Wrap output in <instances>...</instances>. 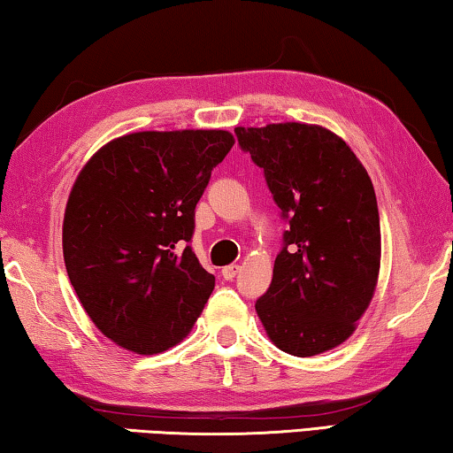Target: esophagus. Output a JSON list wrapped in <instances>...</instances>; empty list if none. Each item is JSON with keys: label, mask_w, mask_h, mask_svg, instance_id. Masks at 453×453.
Instances as JSON below:
<instances>
[{"label": "esophagus", "mask_w": 453, "mask_h": 453, "mask_svg": "<svg viewBox=\"0 0 453 453\" xmlns=\"http://www.w3.org/2000/svg\"><path fill=\"white\" fill-rule=\"evenodd\" d=\"M239 271H241L239 265H228L222 269V277H225L226 280H233L236 275H239Z\"/></svg>", "instance_id": "obj_1"}]
</instances>
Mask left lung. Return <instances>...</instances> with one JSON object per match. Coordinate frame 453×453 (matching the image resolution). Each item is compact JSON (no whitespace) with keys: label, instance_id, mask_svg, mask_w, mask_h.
<instances>
[{"label":"left lung","instance_id":"1","mask_svg":"<svg viewBox=\"0 0 453 453\" xmlns=\"http://www.w3.org/2000/svg\"><path fill=\"white\" fill-rule=\"evenodd\" d=\"M234 132L265 170L288 220L257 315L288 355L335 349L357 329L380 277L381 228L372 178L349 144L319 124L239 126Z\"/></svg>","mask_w":453,"mask_h":453}]
</instances>
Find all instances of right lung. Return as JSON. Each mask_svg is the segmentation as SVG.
<instances>
[{
	"label": "right lung",
	"mask_w": 453,
	"mask_h": 453,
	"mask_svg": "<svg viewBox=\"0 0 453 453\" xmlns=\"http://www.w3.org/2000/svg\"><path fill=\"white\" fill-rule=\"evenodd\" d=\"M226 130L132 132L110 140L70 190L62 247L81 307L122 349L157 355L188 335L214 277L188 247Z\"/></svg>",
	"instance_id": "obj_1"
}]
</instances>
